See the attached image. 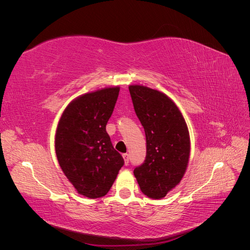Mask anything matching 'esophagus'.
<instances>
[{"mask_svg":"<svg viewBox=\"0 0 250 250\" xmlns=\"http://www.w3.org/2000/svg\"><path fill=\"white\" fill-rule=\"evenodd\" d=\"M123 158H124L125 165H128V163H129V155H128L127 153H125V154H123Z\"/></svg>","mask_w":250,"mask_h":250,"instance_id":"obj_1","label":"esophagus"}]
</instances>
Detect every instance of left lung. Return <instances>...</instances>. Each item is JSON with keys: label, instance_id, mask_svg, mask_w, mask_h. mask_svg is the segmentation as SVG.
Returning <instances> with one entry per match:
<instances>
[{"label": "left lung", "instance_id": "8db88e82", "mask_svg": "<svg viewBox=\"0 0 250 250\" xmlns=\"http://www.w3.org/2000/svg\"><path fill=\"white\" fill-rule=\"evenodd\" d=\"M135 113L146 134L147 153L134 169L141 191L162 199L183 179L190 158L191 141L183 113L170 97L145 85H129Z\"/></svg>", "mask_w": 250, "mask_h": 250}]
</instances>
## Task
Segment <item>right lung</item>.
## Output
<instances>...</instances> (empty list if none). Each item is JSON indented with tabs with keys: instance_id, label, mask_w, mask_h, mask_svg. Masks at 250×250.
Segmentation results:
<instances>
[{
	"instance_id": "1",
	"label": "right lung",
	"mask_w": 250,
	"mask_h": 250,
	"mask_svg": "<svg viewBox=\"0 0 250 250\" xmlns=\"http://www.w3.org/2000/svg\"><path fill=\"white\" fill-rule=\"evenodd\" d=\"M119 92L120 86H110L75 98L56 128L60 168L77 193L90 199L108 193L124 165L106 132Z\"/></svg>"
}]
</instances>
